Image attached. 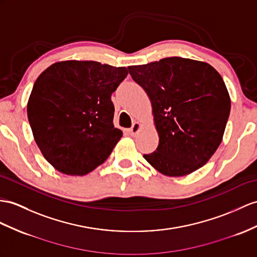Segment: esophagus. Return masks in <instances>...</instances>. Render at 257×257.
Instances as JSON below:
<instances>
[{"instance_id":"esophagus-1","label":"esophagus","mask_w":257,"mask_h":257,"mask_svg":"<svg viewBox=\"0 0 257 257\" xmlns=\"http://www.w3.org/2000/svg\"><path fill=\"white\" fill-rule=\"evenodd\" d=\"M140 128H141V123L135 122V123H133L132 127H131V128L128 130V133H130L131 135H132V136H134V135H136L137 132H139Z\"/></svg>"}]
</instances>
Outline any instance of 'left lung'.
<instances>
[{
  "mask_svg": "<svg viewBox=\"0 0 257 257\" xmlns=\"http://www.w3.org/2000/svg\"><path fill=\"white\" fill-rule=\"evenodd\" d=\"M131 76L153 105L159 145L144 155L168 177H183L203 167L220 145L231 101L214 67L179 56L128 66Z\"/></svg>",
  "mask_w": 257,
  "mask_h": 257,
  "instance_id": "obj_1",
  "label": "left lung"
}]
</instances>
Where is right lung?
I'll return each instance as SVG.
<instances>
[{"label":"right lung","instance_id":"right-lung-1","mask_svg":"<svg viewBox=\"0 0 257 257\" xmlns=\"http://www.w3.org/2000/svg\"><path fill=\"white\" fill-rule=\"evenodd\" d=\"M126 67L95 61H63L40 74L27 115L37 145L56 170L85 176L107 160L122 131L113 125L111 95Z\"/></svg>","mask_w":257,"mask_h":257}]
</instances>
